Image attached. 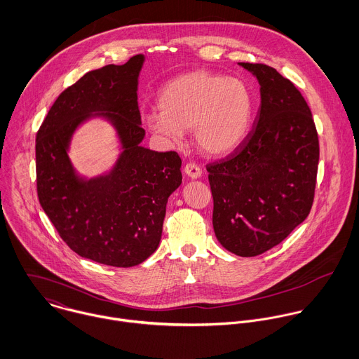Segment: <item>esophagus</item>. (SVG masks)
I'll use <instances>...</instances> for the list:
<instances>
[{
  "mask_svg": "<svg viewBox=\"0 0 359 359\" xmlns=\"http://www.w3.org/2000/svg\"><path fill=\"white\" fill-rule=\"evenodd\" d=\"M184 173L191 179H198L201 176V168L196 162H189L184 166Z\"/></svg>",
  "mask_w": 359,
  "mask_h": 359,
  "instance_id": "1",
  "label": "esophagus"
}]
</instances>
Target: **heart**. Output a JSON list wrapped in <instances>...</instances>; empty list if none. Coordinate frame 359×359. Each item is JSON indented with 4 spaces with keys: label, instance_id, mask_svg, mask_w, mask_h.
<instances>
[{
    "label": "heart",
    "instance_id": "heart-1",
    "mask_svg": "<svg viewBox=\"0 0 359 359\" xmlns=\"http://www.w3.org/2000/svg\"><path fill=\"white\" fill-rule=\"evenodd\" d=\"M159 111L145 115L156 135L179 142L194 130L200 149L210 155L231 152L247 135L252 95L238 79L208 71L183 73L169 80L156 98Z\"/></svg>",
    "mask_w": 359,
    "mask_h": 359
}]
</instances>
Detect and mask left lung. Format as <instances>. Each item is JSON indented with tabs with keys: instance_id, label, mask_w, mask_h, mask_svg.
Here are the masks:
<instances>
[{
	"instance_id": "left-lung-1",
	"label": "left lung",
	"mask_w": 359,
	"mask_h": 359,
	"mask_svg": "<svg viewBox=\"0 0 359 359\" xmlns=\"http://www.w3.org/2000/svg\"><path fill=\"white\" fill-rule=\"evenodd\" d=\"M261 84L254 128L231 154L207 165L219 243L257 257L282 243L309 215L319 139L299 90L275 68L238 62Z\"/></svg>"
}]
</instances>
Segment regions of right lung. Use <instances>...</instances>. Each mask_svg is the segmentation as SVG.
<instances>
[{
  "mask_svg": "<svg viewBox=\"0 0 359 359\" xmlns=\"http://www.w3.org/2000/svg\"><path fill=\"white\" fill-rule=\"evenodd\" d=\"M144 55L80 77L50 108L36 136L37 196L61 238L80 257L129 268L158 247L169 196L182 183L176 151L140 145L144 129L137 77ZM93 111H105L126 151L108 177L81 181L66 154L75 126Z\"/></svg>",
  "mask_w": 359,
  "mask_h": 359,
  "instance_id": "obj_1",
  "label": "right lung"
}]
</instances>
